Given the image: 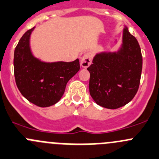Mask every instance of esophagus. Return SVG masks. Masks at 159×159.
Returning <instances> with one entry per match:
<instances>
[{"instance_id": "obj_1", "label": "esophagus", "mask_w": 159, "mask_h": 159, "mask_svg": "<svg viewBox=\"0 0 159 159\" xmlns=\"http://www.w3.org/2000/svg\"><path fill=\"white\" fill-rule=\"evenodd\" d=\"M92 54L90 52H88V53H84V56L81 58V65L82 67H89L90 64H92Z\"/></svg>"}]
</instances>
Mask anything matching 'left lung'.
Segmentation results:
<instances>
[{
  "mask_svg": "<svg viewBox=\"0 0 159 159\" xmlns=\"http://www.w3.org/2000/svg\"><path fill=\"white\" fill-rule=\"evenodd\" d=\"M87 70L90 95L98 106L115 109L133 99L141 81L142 56L137 39L127 26L119 50L96 53Z\"/></svg>",
  "mask_w": 159,
  "mask_h": 159,
  "instance_id": "obj_1",
  "label": "left lung"
}]
</instances>
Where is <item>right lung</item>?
<instances>
[{"mask_svg":"<svg viewBox=\"0 0 159 159\" xmlns=\"http://www.w3.org/2000/svg\"><path fill=\"white\" fill-rule=\"evenodd\" d=\"M35 27L20 39L14 53V73L17 87L30 102L48 107L60 101L66 84L80 70L79 60L72 62H46L35 57L30 47Z\"/></svg>","mask_w":159,"mask_h":159,"instance_id":"right-lung-1","label":"right lung"}]
</instances>
